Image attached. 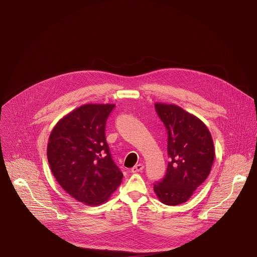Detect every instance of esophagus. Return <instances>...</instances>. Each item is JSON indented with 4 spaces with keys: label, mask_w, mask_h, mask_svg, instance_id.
<instances>
[{
    "label": "esophagus",
    "mask_w": 257,
    "mask_h": 257,
    "mask_svg": "<svg viewBox=\"0 0 257 257\" xmlns=\"http://www.w3.org/2000/svg\"><path fill=\"white\" fill-rule=\"evenodd\" d=\"M143 170V165L142 164H137L135 165L132 169H131V172L132 173H138V172H141Z\"/></svg>",
    "instance_id": "1"
}]
</instances>
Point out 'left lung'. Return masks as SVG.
<instances>
[{"mask_svg": "<svg viewBox=\"0 0 257 257\" xmlns=\"http://www.w3.org/2000/svg\"><path fill=\"white\" fill-rule=\"evenodd\" d=\"M156 111L168 132V163L165 178L154 185L161 202H186L205 181L214 161V146L206 125L185 109L157 102Z\"/></svg>", "mask_w": 257, "mask_h": 257, "instance_id": "1", "label": "left lung"}]
</instances>
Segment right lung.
I'll list each match as a JSON object with an SVG mask.
<instances>
[{
	"mask_svg": "<svg viewBox=\"0 0 257 257\" xmlns=\"http://www.w3.org/2000/svg\"><path fill=\"white\" fill-rule=\"evenodd\" d=\"M112 103L83 104L63 117L49 138L47 156L60 186L87 205H99L119 187L123 174L105 141Z\"/></svg>",
	"mask_w": 257,
	"mask_h": 257,
	"instance_id": "right-lung-1",
	"label": "right lung"
}]
</instances>
